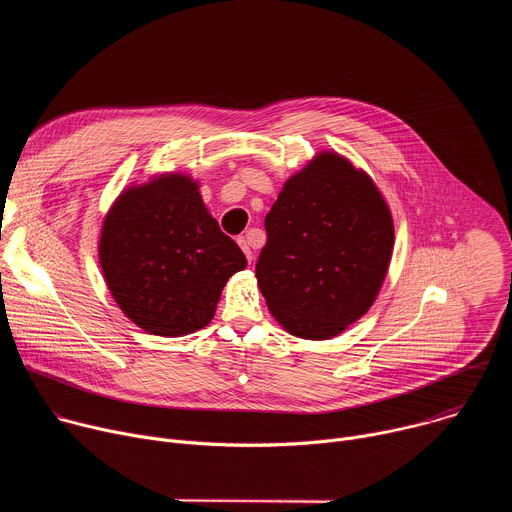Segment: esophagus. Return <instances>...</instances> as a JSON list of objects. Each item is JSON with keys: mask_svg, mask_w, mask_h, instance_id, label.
<instances>
[{"mask_svg": "<svg viewBox=\"0 0 512 512\" xmlns=\"http://www.w3.org/2000/svg\"><path fill=\"white\" fill-rule=\"evenodd\" d=\"M239 247L243 249V253H245V257L249 259V263L253 261V249H251V237L247 235V237H239Z\"/></svg>", "mask_w": 512, "mask_h": 512, "instance_id": "1", "label": "esophagus"}]
</instances>
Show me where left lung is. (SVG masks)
Returning <instances> with one entry per match:
<instances>
[{"instance_id":"left-lung-1","label":"left lung","mask_w":512,"mask_h":512,"mask_svg":"<svg viewBox=\"0 0 512 512\" xmlns=\"http://www.w3.org/2000/svg\"><path fill=\"white\" fill-rule=\"evenodd\" d=\"M265 231L255 275L287 332L326 340L367 314L395 243L391 212L367 174L320 154L285 182Z\"/></svg>"}]
</instances>
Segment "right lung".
Wrapping results in <instances>:
<instances>
[{"label":"right lung","mask_w":512,"mask_h":512,"mask_svg":"<svg viewBox=\"0 0 512 512\" xmlns=\"http://www.w3.org/2000/svg\"><path fill=\"white\" fill-rule=\"evenodd\" d=\"M99 257L123 314L158 336L204 328L227 279L247 267L239 245L208 214L196 182L180 174L117 198Z\"/></svg>","instance_id":"right-lung-1"}]
</instances>
